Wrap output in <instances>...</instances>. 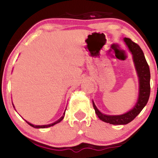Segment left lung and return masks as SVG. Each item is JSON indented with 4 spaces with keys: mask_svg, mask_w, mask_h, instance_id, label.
<instances>
[{
    "mask_svg": "<svg viewBox=\"0 0 158 158\" xmlns=\"http://www.w3.org/2000/svg\"><path fill=\"white\" fill-rule=\"evenodd\" d=\"M124 42L131 52L134 64L137 71L139 81V95L135 106L121 115H108L100 112L93 101L95 113L103 122L112 125H126L131 122L147 104L150 96V70L144 53L138 44L133 42L130 39H123Z\"/></svg>",
    "mask_w": 158,
    "mask_h": 158,
    "instance_id": "left-lung-1",
    "label": "left lung"
}]
</instances>
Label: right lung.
Wrapping results in <instances>:
<instances>
[{
    "mask_svg": "<svg viewBox=\"0 0 158 158\" xmlns=\"http://www.w3.org/2000/svg\"><path fill=\"white\" fill-rule=\"evenodd\" d=\"M12 106H13V107H14V105H13V104H12ZM14 108H15V107H14ZM65 110H66V109H65ZM64 114H65V111L64 112V114H63L62 117H61L60 119H58L57 121H56V122H54V123H50V124H48V125H44V126H36V125L31 124V123H30L27 122V120H25V121H26V122H27V123H28V124L30 125V126L33 127V128H48V127H50V126H53L54 125H56V124H57V123H60L61 121L63 119H64Z\"/></svg>",
    "mask_w": 158,
    "mask_h": 158,
    "instance_id": "1",
    "label": "right lung"
}]
</instances>
